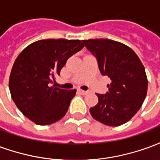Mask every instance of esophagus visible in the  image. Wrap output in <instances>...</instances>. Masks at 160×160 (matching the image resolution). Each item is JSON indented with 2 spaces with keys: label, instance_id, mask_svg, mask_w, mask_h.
I'll use <instances>...</instances> for the list:
<instances>
[{
  "label": "esophagus",
  "instance_id": "1",
  "mask_svg": "<svg viewBox=\"0 0 160 160\" xmlns=\"http://www.w3.org/2000/svg\"><path fill=\"white\" fill-rule=\"evenodd\" d=\"M78 92H79L80 93L83 94V95H86V94L89 93V92H88V91H84V90H81V89H78Z\"/></svg>",
  "mask_w": 160,
  "mask_h": 160
}]
</instances>
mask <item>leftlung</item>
Listing matches in <instances>:
<instances>
[{
	"label": "left lung",
	"mask_w": 160,
	"mask_h": 160,
	"mask_svg": "<svg viewBox=\"0 0 160 160\" xmlns=\"http://www.w3.org/2000/svg\"><path fill=\"white\" fill-rule=\"evenodd\" d=\"M97 58L102 75L111 80L106 94H98V103L90 109L95 120L119 126L137 113L148 92V78L141 60L128 46L110 39L82 40Z\"/></svg>",
	"instance_id": "1"
}]
</instances>
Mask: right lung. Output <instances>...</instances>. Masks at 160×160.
I'll return each instance as SVG.
<instances>
[{
	"label": "right lung",
	"mask_w": 160,
	"mask_h": 160,
	"mask_svg": "<svg viewBox=\"0 0 160 160\" xmlns=\"http://www.w3.org/2000/svg\"><path fill=\"white\" fill-rule=\"evenodd\" d=\"M80 40H39L26 47L13 63L9 90L24 116L38 125H49L66 115L76 90L51 86L70 56L83 49Z\"/></svg>",
	"instance_id": "add662e5"
}]
</instances>
